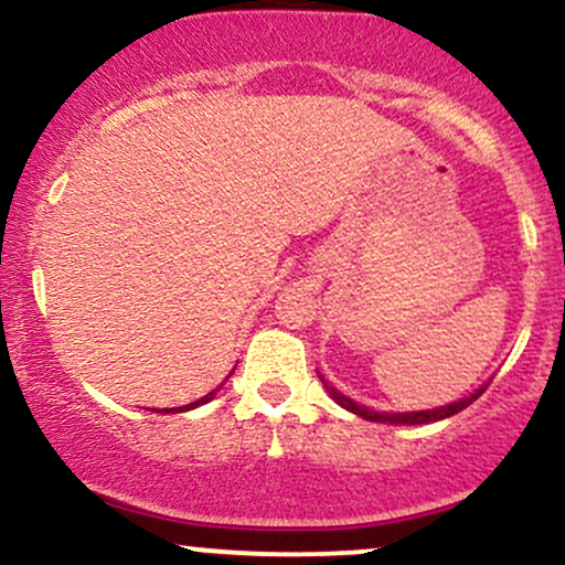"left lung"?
Returning <instances> with one entry per match:
<instances>
[{
    "mask_svg": "<svg viewBox=\"0 0 565 565\" xmlns=\"http://www.w3.org/2000/svg\"><path fill=\"white\" fill-rule=\"evenodd\" d=\"M321 382H323V387H327V393L332 395V398H334L337 404H340L342 408H348V412L359 414V417L369 419V423H391V425H425V423H438V419H446V417H451V414H457V412H462V408H468V406L472 404V401H476L478 395H481V393L486 391V387H481V391L472 393L470 398H462V401H457V404H449V406L430 408V412L380 414V412H372V408H366V406H359V404H355V401H350L348 395H342L340 391H337V387L329 385V382L323 380V377H321Z\"/></svg>",
    "mask_w": 565,
    "mask_h": 565,
    "instance_id": "1",
    "label": "left lung"
}]
</instances>
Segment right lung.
<instances>
[{
  "label": "right lung",
  "instance_id": "obj_1",
  "mask_svg": "<svg viewBox=\"0 0 565 565\" xmlns=\"http://www.w3.org/2000/svg\"><path fill=\"white\" fill-rule=\"evenodd\" d=\"M217 391H220V387H215V391H212V393H206L204 398L193 401V404H188V406H178V408H167V412H188V408H196V406H201V404H206V401H212V398H215Z\"/></svg>",
  "mask_w": 565,
  "mask_h": 565
}]
</instances>
